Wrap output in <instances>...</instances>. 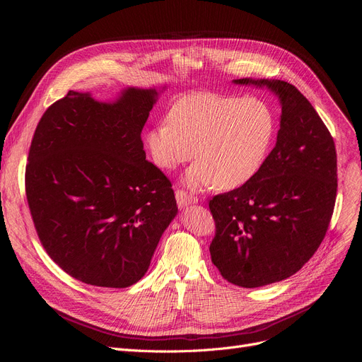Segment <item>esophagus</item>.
Instances as JSON below:
<instances>
[{
  "instance_id": "1",
  "label": "esophagus",
  "mask_w": 362,
  "mask_h": 362,
  "mask_svg": "<svg viewBox=\"0 0 362 362\" xmlns=\"http://www.w3.org/2000/svg\"><path fill=\"white\" fill-rule=\"evenodd\" d=\"M176 201H177L179 208H185V206L191 205V204H197V202H198V198H195V197H192V195H189V194L185 192V191H176Z\"/></svg>"
}]
</instances>
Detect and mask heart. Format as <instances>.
Instances as JSON below:
<instances>
[{
    "instance_id": "obj_1",
    "label": "heart",
    "mask_w": 362,
    "mask_h": 362,
    "mask_svg": "<svg viewBox=\"0 0 362 362\" xmlns=\"http://www.w3.org/2000/svg\"><path fill=\"white\" fill-rule=\"evenodd\" d=\"M273 108L257 97L214 92L186 95L164 119L149 127L144 145L157 167L173 170L197 156L185 175L191 189L217 183L235 189L257 176L274 142Z\"/></svg>"
}]
</instances>
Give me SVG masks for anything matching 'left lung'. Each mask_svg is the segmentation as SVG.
I'll return each mask as SVG.
<instances>
[{"instance_id": "8db88e82", "label": "left lung", "mask_w": 362, "mask_h": 362, "mask_svg": "<svg viewBox=\"0 0 362 362\" xmlns=\"http://www.w3.org/2000/svg\"><path fill=\"white\" fill-rule=\"evenodd\" d=\"M280 101L276 146L248 183L214 197L213 264L240 288H261L302 269L327 232L337 191L333 138L311 103L277 79H236Z\"/></svg>"}]
</instances>
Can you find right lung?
<instances>
[{
	"label": "right lung",
	"mask_w": 362,
	"mask_h": 362,
	"mask_svg": "<svg viewBox=\"0 0 362 362\" xmlns=\"http://www.w3.org/2000/svg\"><path fill=\"white\" fill-rule=\"evenodd\" d=\"M156 88H126L103 103L69 90L40 120L29 149L26 197L55 264L86 284L139 281L177 214L163 171L141 139Z\"/></svg>",
	"instance_id": "right-lung-1"
}]
</instances>
